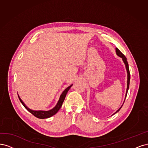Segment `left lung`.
I'll list each match as a JSON object with an SVG mask.
<instances>
[{
	"label": "left lung",
	"instance_id": "8db88e82",
	"mask_svg": "<svg viewBox=\"0 0 148 148\" xmlns=\"http://www.w3.org/2000/svg\"><path fill=\"white\" fill-rule=\"evenodd\" d=\"M116 53H117V55L121 57V58H122L123 63H124L125 64L126 69H127V92H126V95H125V98H126L127 94V92H128V88H129V84H130V74L129 68H128V62H127V58L125 56V55H123V54L122 53V52H121L120 50H119L117 48L116 49ZM124 102H125V101H124ZM124 102H123V103H124ZM123 104L122 105V106H121L120 108H119V109H118V110H117L115 113H114V114H116V112H119V111H120V109H121V108L122 107Z\"/></svg>",
	"mask_w": 148,
	"mask_h": 148
}]
</instances>
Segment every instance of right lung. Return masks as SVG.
<instances>
[{"label":"right lung","mask_w":148,"mask_h":148,"mask_svg":"<svg viewBox=\"0 0 148 148\" xmlns=\"http://www.w3.org/2000/svg\"><path fill=\"white\" fill-rule=\"evenodd\" d=\"M73 85H70L69 87H68V88H66L63 92L62 93V94L60 96V99L59 101L58 102V103H57V104L56 105V106L53 108L52 109H51V110L50 111H32L31 110V109L28 108L25 104H24V103L22 101V100L21 99V98H20V97L18 96V98H19V99L20 100L21 103H22L23 105L24 106V107H25L27 110L30 112L32 115H34L35 117L39 118V119H46V118H49V117H50L51 116H53V115H55V114L58 112L60 109L61 108L62 104H63V103L64 101V100L65 99V97H66V94H67L68 90L70 89V88L71 87V86H72Z\"/></svg>","instance_id":"obj_1"}]
</instances>
